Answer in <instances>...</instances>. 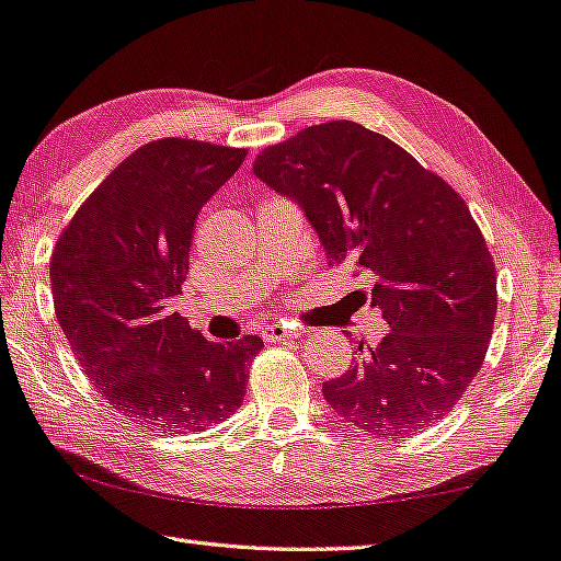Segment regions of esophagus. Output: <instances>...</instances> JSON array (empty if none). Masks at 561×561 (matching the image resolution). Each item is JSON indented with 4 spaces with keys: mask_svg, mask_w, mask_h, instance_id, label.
Returning <instances> with one entry per match:
<instances>
[{
    "mask_svg": "<svg viewBox=\"0 0 561 561\" xmlns=\"http://www.w3.org/2000/svg\"><path fill=\"white\" fill-rule=\"evenodd\" d=\"M301 332L286 328V324H265L263 328V340L267 342H286V340H294Z\"/></svg>",
    "mask_w": 561,
    "mask_h": 561,
    "instance_id": "1",
    "label": "esophagus"
}]
</instances>
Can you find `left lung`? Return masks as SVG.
<instances>
[{
	"mask_svg": "<svg viewBox=\"0 0 561 561\" xmlns=\"http://www.w3.org/2000/svg\"><path fill=\"white\" fill-rule=\"evenodd\" d=\"M253 174L301 207L332 265L366 275L389 324L322 397L370 435H415L457 407L483 366L497 275L461 195L356 122L308 126Z\"/></svg>",
	"mask_w": 561,
	"mask_h": 561,
	"instance_id": "obj_1",
	"label": "left lung"
}]
</instances>
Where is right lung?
<instances>
[{
  "instance_id": "obj_1",
  "label": "right lung",
  "mask_w": 561,
  "mask_h": 561,
  "mask_svg": "<svg viewBox=\"0 0 561 561\" xmlns=\"http://www.w3.org/2000/svg\"><path fill=\"white\" fill-rule=\"evenodd\" d=\"M243 158L241 148L152 140L90 193L51 253L59 328L88 380L138 427L201 433L243 401L263 340L210 342L169 310L201 207Z\"/></svg>"
}]
</instances>
